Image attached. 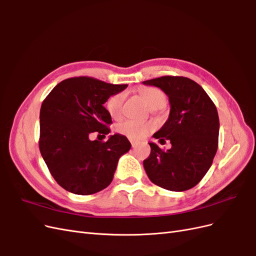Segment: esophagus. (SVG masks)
Segmentation results:
<instances>
[{"mask_svg": "<svg viewBox=\"0 0 256 256\" xmlns=\"http://www.w3.org/2000/svg\"><path fill=\"white\" fill-rule=\"evenodd\" d=\"M130 142H131V146H132V147H136V146L138 145V142H136V141H132V140H131Z\"/></svg>", "mask_w": 256, "mask_h": 256, "instance_id": "obj_1", "label": "esophagus"}]
</instances>
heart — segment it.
Returning <instances> with one entry per match:
<instances>
[{"label":"heart","mask_w":256,"mask_h":256,"mask_svg":"<svg viewBox=\"0 0 256 256\" xmlns=\"http://www.w3.org/2000/svg\"><path fill=\"white\" fill-rule=\"evenodd\" d=\"M140 94L142 95L145 102L147 104L150 109L158 106H164L166 102V97L164 92L156 88H140ZM124 99H125V94L124 92H118L111 96L106 102V110L109 112L110 116L113 118H118L122 114V108ZM152 129V125L148 122H141L132 120H127L120 122L116 131L120 134L125 136L131 140H142L148 134Z\"/></svg>","instance_id":"b5f03b06"}]
</instances>
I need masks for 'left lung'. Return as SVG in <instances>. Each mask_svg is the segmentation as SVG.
Masks as SVG:
<instances>
[{
	"label": "left lung",
	"instance_id": "8db88e82",
	"mask_svg": "<svg viewBox=\"0 0 256 256\" xmlns=\"http://www.w3.org/2000/svg\"><path fill=\"white\" fill-rule=\"evenodd\" d=\"M164 90L171 111L168 120L152 136L172 147L161 150L150 145V154L143 161L152 182L171 191H186L196 186L212 164L218 150L219 116L203 88L186 76H164L144 81Z\"/></svg>",
	"mask_w": 256,
	"mask_h": 256
}]
</instances>
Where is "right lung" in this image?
I'll return each instance as SVG.
<instances>
[{
    "instance_id": "add662e5",
    "label": "right lung",
    "mask_w": 256,
    "mask_h": 256,
    "mask_svg": "<svg viewBox=\"0 0 256 256\" xmlns=\"http://www.w3.org/2000/svg\"><path fill=\"white\" fill-rule=\"evenodd\" d=\"M126 88L74 76L58 83L42 102L40 150L62 188L90 196L111 184L118 159L131 144L125 136L114 134L102 142L90 141V134H110L112 120L104 104Z\"/></svg>"
}]
</instances>
